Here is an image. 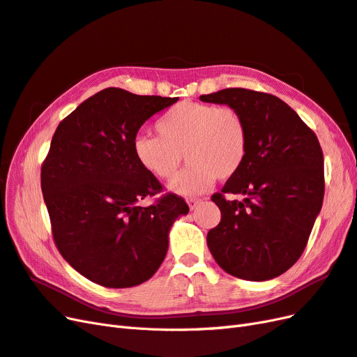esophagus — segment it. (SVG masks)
<instances>
[{
    "label": "esophagus",
    "instance_id": "1",
    "mask_svg": "<svg viewBox=\"0 0 357 357\" xmlns=\"http://www.w3.org/2000/svg\"><path fill=\"white\" fill-rule=\"evenodd\" d=\"M187 203H188L190 209L195 211V209H197V208L202 205V200H199V199H188Z\"/></svg>",
    "mask_w": 357,
    "mask_h": 357
}]
</instances>
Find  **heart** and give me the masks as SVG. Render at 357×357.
Instances as JSON below:
<instances>
[{
	"label": "heart",
	"mask_w": 357,
	"mask_h": 357,
	"mask_svg": "<svg viewBox=\"0 0 357 357\" xmlns=\"http://www.w3.org/2000/svg\"><path fill=\"white\" fill-rule=\"evenodd\" d=\"M155 130L158 137H135V158L151 175L169 179L185 157L190 165L169 184L184 196L199 195L217 178H233L248 154L245 119L231 107L182 101L160 116Z\"/></svg>",
	"instance_id": "heart-1"
}]
</instances>
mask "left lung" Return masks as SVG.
I'll return each instance as SVG.
<instances>
[{
  "label": "left lung",
  "mask_w": 357,
  "mask_h": 357,
  "mask_svg": "<svg viewBox=\"0 0 357 357\" xmlns=\"http://www.w3.org/2000/svg\"><path fill=\"white\" fill-rule=\"evenodd\" d=\"M238 110L248 128V154L235 176L212 196L221 221L208 231L209 251L227 273L266 281L303 252L324 196L317 136L278 97L243 88L200 96ZM224 194H242L227 201Z\"/></svg>",
  "instance_id": "left-lung-1"
}]
</instances>
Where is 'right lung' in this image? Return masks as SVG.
Instances as JSON below:
<instances>
[{
	"label": "right lung",
	"mask_w": 357,
	"mask_h": 357,
	"mask_svg": "<svg viewBox=\"0 0 357 357\" xmlns=\"http://www.w3.org/2000/svg\"><path fill=\"white\" fill-rule=\"evenodd\" d=\"M178 97L106 88L59 122L42 166V191L56 248L71 268L109 289L148 281L166 257L169 231L187 203L161 190L133 154L139 128Z\"/></svg>",
	"instance_id": "add662e5"
}]
</instances>
